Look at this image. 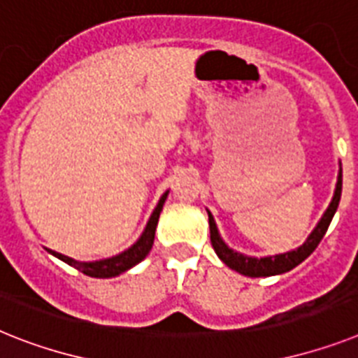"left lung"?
Segmentation results:
<instances>
[{
    "mask_svg": "<svg viewBox=\"0 0 358 358\" xmlns=\"http://www.w3.org/2000/svg\"><path fill=\"white\" fill-rule=\"evenodd\" d=\"M342 194V168L338 172V181H336L335 196L333 201L327 206L326 214L322 215L320 223L317 225V229L313 230L311 236L307 238L306 243L302 247H298L296 250H291V252L278 254V256H271V258H249V256H243V254L234 252L232 249H229L223 239L217 234V229H215L214 217L208 212V225H210V241L212 247H214L215 254L223 259V264L229 265L230 268H234L238 273L245 274V276H250V278H258V276H273V274H282L291 271L292 267H296L298 264H302L303 259L317 249L318 243L322 241L324 234L327 232V227L331 223L333 215L336 212V206H338V201H341Z\"/></svg>",
    "mask_w": 358,
    "mask_h": 358,
    "instance_id": "1",
    "label": "left lung"
}]
</instances>
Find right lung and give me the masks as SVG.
Segmentation results:
<instances>
[{
	"label": "right lung",
	"instance_id": "1",
	"mask_svg": "<svg viewBox=\"0 0 358 358\" xmlns=\"http://www.w3.org/2000/svg\"><path fill=\"white\" fill-rule=\"evenodd\" d=\"M166 196H168V192L161 197V201H159L157 208L153 210L152 217H150V221H148V225H146V229H144L141 239H138L137 243L133 245L131 249L124 250V252L119 254V256L102 259V262L80 264V262H76V259L67 258V256L55 252V250H49V252H51L52 256H56V258H60L62 262L69 264L71 267L78 268L80 273L87 274V276H93V278H111V276H117V274H120V273H124V271L131 268L133 265H137L138 262H143V259L148 256V252L152 250L153 239H155V229H157L159 214H161L162 205H164V199H166Z\"/></svg>",
	"mask_w": 358,
	"mask_h": 358
}]
</instances>
